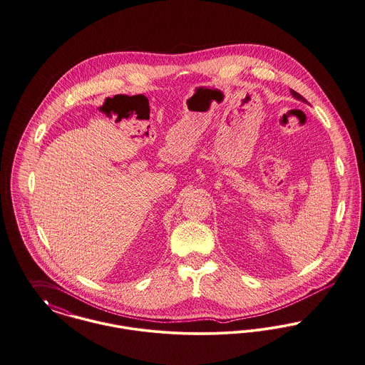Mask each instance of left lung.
Here are the masks:
<instances>
[{
  "instance_id": "8db88e82",
  "label": "left lung",
  "mask_w": 365,
  "mask_h": 365,
  "mask_svg": "<svg viewBox=\"0 0 365 365\" xmlns=\"http://www.w3.org/2000/svg\"><path fill=\"white\" fill-rule=\"evenodd\" d=\"M291 93H292V95H294V98H297L298 101H302V102H306V99H304V98H303L302 95H299L298 92H295V91H292V89H291Z\"/></svg>"
}]
</instances>
